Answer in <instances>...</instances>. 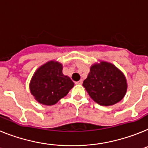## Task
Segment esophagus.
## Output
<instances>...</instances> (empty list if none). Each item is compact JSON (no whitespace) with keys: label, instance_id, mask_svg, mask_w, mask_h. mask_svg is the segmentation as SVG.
<instances>
[{"label":"esophagus","instance_id":"34e87169","mask_svg":"<svg viewBox=\"0 0 148 148\" xmlns=\"http://www.w3.org/2000/svg\"><path fill=\"white\" fill-rule=\"evenodd\" d=\"M75 84H82V80H80V81H79V82H75Z\"/></svg>","mask_w":148,"mask_h":148}]
</instances>
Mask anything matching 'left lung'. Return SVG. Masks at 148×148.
Listing matches in <instances>:
<instances>
[{"label":"left lung","mask_w":148,"mask_h":148,"mask_svg":"<svg viewBox=\"0 0 148 148\" xmlns=\"http://www.w3.org/2000/svg\"><path fill=\"white\" fill-rule=\"evenodd\" d=\"M83 86L96 103L106 106L120 102L127 88L123 73L113 64L103 61L90 67Z\"/></svg>","instance_id":"1"}]
</instances>
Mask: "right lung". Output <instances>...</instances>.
Returning <instances> with one entry per match:
<instances>
[{
	"label": "right lung",
	"instance_id": "right-lung-1",
	"mask_svg": "<svg viewBox=\"0 0 148 148\" xmlns=\"http://www.w3.org/2000/svg\"><path fill=\"white\" fill-rule=\"evenodd\" d=\"M62 69V64L58 62L49 61L34 73L30 90L39 103L45 106L55 105L73 88V82L63 74Z\"/></svg>",
	"mask_w": 148,
	"mask_h": 148
}]
</instances>
